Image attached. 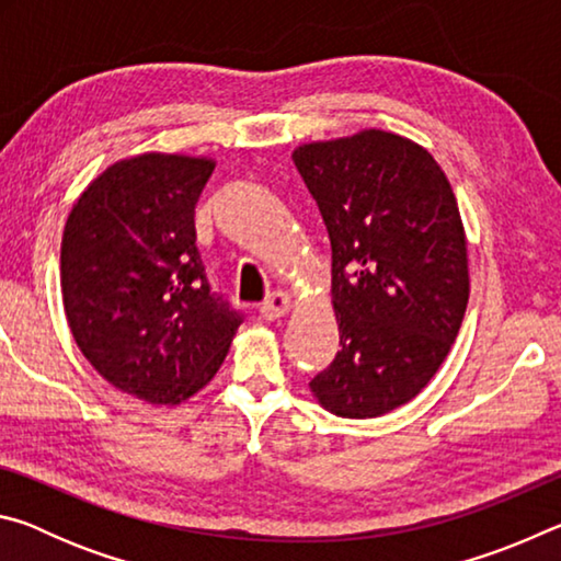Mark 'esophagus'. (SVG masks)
Masks as SVG:
<instances>
[{
  "instance_id": "obj_1",
  "label": "esophagus",
  "mask_w": 561,
  "mask_h": 561,
  "mask_svg": "<svg viewBox=\"0 0 561 561\" xmlns=\"http://www.w3.org/2000/svg\"><path fill=\"white\" fill-rule=\"evenodd\" d=\"M289 309H291V297L287 291H272L260 307L264 319H279V317L287 314Z\"/></svg>"
}]
</instances>
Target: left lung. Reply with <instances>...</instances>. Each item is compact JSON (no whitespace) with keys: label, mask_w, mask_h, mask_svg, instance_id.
Segmentation results:
<instances>
[{"label":"left lung","mask_w":561,"mask_h":561,"mask_svg":"<svg viewBox=\"0 0 561 561\" xmlns=\"http://www.w3.org/2000/svg\"><path fill=\"white\" fill-rule=\"evenodd\" d=\"M331 240L341 351L311 378L329 413L376 417L428 386L470 297L468 242L428 150L386 130L294 150Z\"/></svg>","instance_id":"1"}]
</instances>
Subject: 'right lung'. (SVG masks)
Segmentation results:
<instances>
[{"mask_svg":"<svg viewBox=\"0 0 561 561\" xmlns=\"http://www.w3.org/2000/svg\"><path fill=\"white\" fill-rule=\"evenodd\" d=\"M215 163L144 153L83 190L64 227L61 294L89 364L140 401L163 405L210 383L242 314L210 289L195 205Z\"/></svg>","mask_w":561,"mask_h":561,"instance_id":"obj_1","label":"right lung"}]
</instances>
